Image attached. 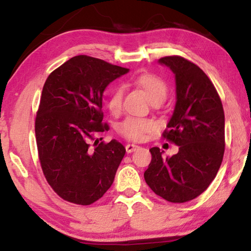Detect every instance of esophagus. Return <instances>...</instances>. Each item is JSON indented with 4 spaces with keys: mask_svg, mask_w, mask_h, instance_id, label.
<instances>
[{
    "mask_svg": "<svg viewBox=\"0 0 251 251\" xmlns=\"http://www.w3.org/2000/svg\"><path fill=\"white\" fill-rule=\"evenodd\" d=\"M139 147L137 146V145H134V144H128V145H126V152L127 153H131V152H134V151H136L137 149H138Z\"/></svg>",
    "mask_w": 251,
    "mask_h": 251,
    "instance_id": "1",
    "label": "esophagus"
}]
</instances>
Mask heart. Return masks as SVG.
<instances>
[{"mask_svg": "<svg viewBox=\"0 0 251 251\" xmlns=\"http://www.w3.org/2000/svg\"><path fill=\"white\" fill-rule=\"evenodd\" d=\"M137 87L144 90L147 98L151 103L163 102L168 95V86L166 83L152 74H141L135 79ZM123 97H124V89L123 87L117 86L111 93L107 101V107L113 113L117 114L122 110ZM152 128V123L149 120L137 119V117H127L119 125V131L131 140H140L145 132Z\"/></svg>", "mask_w": 251, "mask_h": 251, "instance_id": "heart-1", "label": "heart"}]
</instances>
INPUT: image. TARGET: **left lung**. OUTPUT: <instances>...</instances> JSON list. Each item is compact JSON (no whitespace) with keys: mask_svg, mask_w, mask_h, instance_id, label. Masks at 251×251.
I'll list each match as a JSON object with an SVG mask.
<instances>
[{"mask_svg":"<svg viewBox=\"0 0 251 251\" xmlns=\"http://www.w3.org/2000/svg\"><path fill=\"white\" fill-rule=\"evenodd\" d=\"M159 64L175 76L176 103L163 137L179 147L177 154L150 149L152 159L145 180L155 195L183 203L209 187L224 155V111L209 77L196 64L180 56H166Z\"/></svg>","mask_w":251,"mask_h":251,"instance_id":"1","label":"left lung"}]
</instances>
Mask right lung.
Returning a JSON list of instances; mask_svg holds the SVG:
<instances>
[{"label": "right lung", "mask_w": 251, "mask_h": 251, "mask_svg": "<svg viewBox=\"0 0 251 251\" xmlns=\"http://www.w3.org/2000/svg\"><path fill=\"white\" fill-rule=\"evenodd\" d=\"M128 68L77 55L49 75L36 117L39 160L49 185L64 200L89 205L109 189L124 158L115 139L97 144L109 129L103 120V92Z\"/></svg>", "instance_id": "right-lung-1"}]
</instances>
